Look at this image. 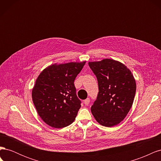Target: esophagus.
Wrapping results in <instances>:
<instances>
[{
    "mask_svg": "<svg viewBox=\"0 0 161 161\" xmlns=\"http://www.w3.org/2000/svg\"><path fill=\"white\" fill-rule=\"evenodd\" d=\"M90 103V99L89 98L86 99L85 101H84V103L86 105H88Z\"/></svg>",
    "mask_w": 161,
    "mask_h": 161,
    "instance_id": "obj_1",
    "label": "esophagus"
}]
</instances>
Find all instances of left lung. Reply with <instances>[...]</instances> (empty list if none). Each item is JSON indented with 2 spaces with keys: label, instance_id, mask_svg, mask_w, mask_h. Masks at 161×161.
Here are the masks:
<instances>
[{
  "label": "left lung",
  "instance_id": "left-lung-1",
  "mask_svg": "<svg viewBox=\"0 0 161 161\" xmlns=\"http://www.w3.org/2000/svg\"><path fill=\"white\" fill-rule=\"evenodd\" d=\"M99 85L97 100L91 113L99 124L112 127L119 124L133 104L136 83L131 70L123 63L113 59L89 62Z\"/></svg>",
  "mask_w": 161,
  "mask_h": 161
}]
</instances>
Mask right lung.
<instances>
[{"label": "right lung", "mask_w": 161, "mask_h": 161, "mask_svg": "<svg viewBox=\"0 0 161 161\" xmlns=\"http://www.w3.org/2000/svg\"><path fill=\"white\" fill-rule=\"evenodd\" d=\"M85 63H55L37 76L32 89V100L39 116L48 125L62 128L75 121L81 105L74 81Z\"/></svg>", "instance_id": "1"}]
</instances>
